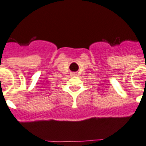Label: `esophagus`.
<instances>
[{"instance_id":"1","label":"esophagus","mask_w":146,"mask_h":146,"mask_svg":"<svg viewBox=\"0 0 146 146\" xmlns=\"http://www.w3.org/2000/svg\"><path fill=\"white\" fill-rule=\"evenodd\" d=\"M71 76H76V73H71Z\"/></svg>"}]
</instances>
